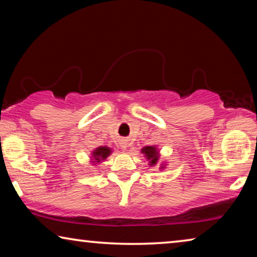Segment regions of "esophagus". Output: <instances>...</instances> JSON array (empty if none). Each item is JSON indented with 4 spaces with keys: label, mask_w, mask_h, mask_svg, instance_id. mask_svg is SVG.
Returning <instances> with one entry per match:
<instances>
[{
    "label": "esophagus",
    "mask_w": 257,
    "mask_h": 257,
    "mask_svg": "<svg viewBox=\"0 0 257 257\" xmlns=\"http://www.w3.org/2000/svg\"><path fill=\"white\" fill-rule=\"evenodd\" d=\"M121 149L123 150V151H125V149H127V145H125V144H122V145H121Z\"/></svg>",
    "instance_id": "1"
}]
</instances>
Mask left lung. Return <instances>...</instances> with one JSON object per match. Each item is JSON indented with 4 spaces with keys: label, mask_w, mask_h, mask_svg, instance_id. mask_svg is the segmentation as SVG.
<instances>
[{
    "label": "left lung",
    "mask_w": 257,
    "mask_h": 257,
    "mask_svg": "<svg viewBox=\"0 0 257 257\" xmlns=\"http://www.w3.org/2000/svg\"><path fill=\"white\" fill-rule=\"evenodd\" d=\"M142 153L144 154L145 158L149 160L150 166H156L159 160V151L156 146H145L142 149ZM165 168L164 166H161V169Z\"/></svg>",
    "instance_id": "8db88e82"
}]
</instances>
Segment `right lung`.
Masks as SVG:
<instances>
[{"instance_id":"1","label":"right lung","mask_w":257,"mask_h":257,"mask_svg":"<svg viewBox=\"0 0 257 257\" xmlns=\"http://www.w3.org/2000/svg\"><path fill=\"white\" fill-rule=\"evenodd\" d=\"M111 152H112L111 149L107 148V146H99V148H97L96 150L92 151L91 161L93 164H98V162L104 161L105 159L111 154Z\"/></svg>"}]
</instances>
